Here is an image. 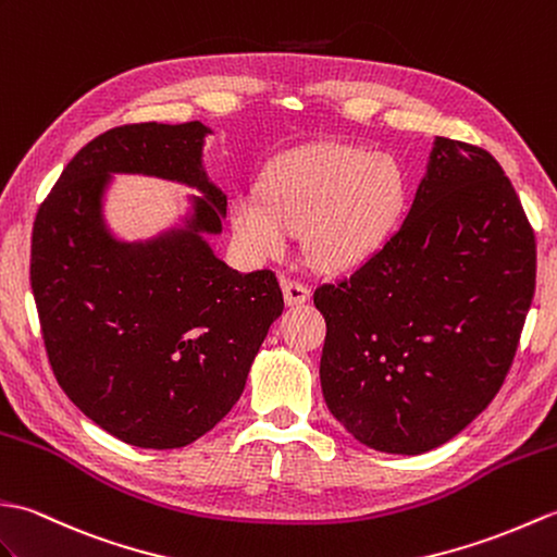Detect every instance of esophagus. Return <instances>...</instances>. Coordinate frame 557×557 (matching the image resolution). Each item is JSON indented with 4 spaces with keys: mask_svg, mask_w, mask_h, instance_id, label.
<instances>
[{
    "mask_svg": "<svg viewBox=\"0 0 557 557\" xmlns=\"http://www.w3.org/2000/svg\"><path fill=\"white\" fill-rule=\"evenodd\" d=\"M281 286H283V298H286L290 307L302 305L307 302V298H310V286L298 278H283Z\"/></svg>",
    "mask_w": 557,
    "mask_h": 557,
    "instance_id": "esophagus-1",
    "label": "esophagus"
}]
</instances>
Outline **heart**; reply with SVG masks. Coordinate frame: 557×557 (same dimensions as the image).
<instances>
[{"instance_id":"heart-1","label":"heart","mask_w":557,"mask_h":557,"mask_svg":"<svg viewBox=\"0 0 557 557\" xmlns=\"http://www.w3.org/2000/svg\"><path fill=\"white\" fill-rule=\"evenodd\" d=\"M403 200L405 176L393 157L324 143L278 157L264 176V195L233 197L231 228L252 259L281 257L293 231L307 228L312 262L343 269L383 240Z\"/></svg>"}]
</instances>
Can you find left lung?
Masks as SVG:
<instances>
[{
	"instance_id": "left-lung-1",
	"label": "left lung",
	"mask_w": 557,
	"mask_h": 557,
	"mask_svg": "<svg viewBox=\"0 0 557 557\" xmlns=\"http://www.w3.org/2000/svg\"><path fill=\"white\" fill-rule=\"evenodd\" d=\"M536 286V238L486 150L438 138L393 236L350 276L321 283V391L381 453L438 448L496 398Z\"/></svg>"
}]
</instances>
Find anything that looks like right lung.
I'll return each mask as SVG.
<instances>
[{
  "mask_svg": "<svg viewBox=\"0 0 557 557\" xmlns=\"http://www.w3.org/2000/svg\"><path fill=\"white\" fill-rule=\"evenodd\" d=\"M200 121L126 123L97 135L61 171L33 224L30 286L49 367L78 410L140 448H183L238 403L283 312L271 269L240 274L197 233L145 247L109 238V171L197 185V228L216 233L226 195L200 169Z\"/></svg>",
  "mask_w": 557,
  "mask_h": 557,
  "instance_id": "add662e5",
  "label": "right lung"
}]
</instances>
